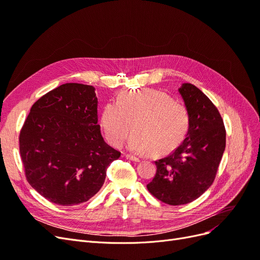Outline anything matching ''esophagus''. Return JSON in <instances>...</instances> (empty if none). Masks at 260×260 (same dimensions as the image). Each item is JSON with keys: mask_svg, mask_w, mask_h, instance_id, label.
<instances>
[{"mask_svg": "<svg viewBox=\"0 0 260 260\" xmlns=\"http://www.w3.org/2000/svg\"><path fill=\"white\" fill-rule=\"evenodd\" d=\"M124 157H125V158H127V159H130V160H132V161H140V160H141V159L139 158V157H136V156L130 155V154H125Z\"/></svg>", "mask_w": 260, "mask_h": 260, "instance_id": "obj_1", "label": "esophagus"}]
</instances>
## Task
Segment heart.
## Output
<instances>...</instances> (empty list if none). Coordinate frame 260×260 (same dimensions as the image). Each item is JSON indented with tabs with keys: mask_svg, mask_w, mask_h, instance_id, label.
Here are the masks:
<instances>
[{
	"mask_svg": "<svg viewBox=\"0 0 260 260\" xmlns=\"http://www.w3.org/2000/svg\"><path fill=\"white\" fill-rule=\"evenodd\" d=\"M100 124L114 147H120L132 129L128 141L131 152L166 154L183 142L190 129V113L165 92L131 90L104 106Z\"/></svg>",
	"mask_w": 260,
	"mask_h": 260,
	"instance_id": "b5f03b06",
	"label": "heart"
}]
</instances>
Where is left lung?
I'll list each match as a JSON object with an SVG mask.
<instances>
[{
  "label": "left lung",
  "mask_w": 260,
  "mask_h": 260,
  "mask_svg": "<svg viewBox=\"0 0 260 260\" xmlns=\"http://www.w3.org/2000/svg\"><path fill=\"white\" fill-rule=\"evenodd\" d=\"M190 113L186 138L174 152L156 160V175L146 187L171 206L199 199L212 184L225 148V128L217 107L199 88L179 89Z\"/></svg>",
  "instance_id": "8db88e82"
}]
</instances>
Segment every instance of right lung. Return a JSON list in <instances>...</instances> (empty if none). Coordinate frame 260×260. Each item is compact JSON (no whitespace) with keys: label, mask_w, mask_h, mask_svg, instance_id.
I'll list each match as a JSON object with an SVG mask.
<instances>
[{"label":"right lung","mask_w":260,"mask_h":260,"mask_svg":"<svg viewBox=\"0 0 260 260\" xmlns=\"http://www.w3.org/2000/svg\"><path fill=\"white\" fill-rule=\"evenodd\" d=\"M92 85L65 83L39 99L19 133L26 179L51 203L74 206L95 195L120 152L106 144L98 124Z\"/></svg>","instance_id":"obj_1"}]
</instances>
